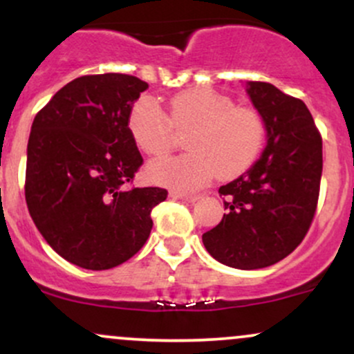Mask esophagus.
I'll use <instances>...</instances> for the list:
<instances>
[{"mask_svg": "<svg viewBox=\"0 0 354 354\" xmlns=\"http://www.w3.org/2000/svg\"><path fill=\"white\" fill-rule=\"evenodd\" d=\"M169 196L174 198V200H183V201H188V203H194L196 200H200L198 194H188V193H183V191H169Z\"/></svg>", "mask_w": 354, "mask_h": 354, "instance_id": "34e87169", "label": "esophagus"}]
</instances>
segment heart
I'll list each match as a JSON object with an SVG mask.
<instances>
[{
  "instance_id": "1",
  "label": "heart",
  "mask_w": 354,
  "mask_h": 354,
  "mask_svg": "<svg viewBox=\"0 0 354 354\" xmlns=\"http://www.w3.org/2000/svg\"><path fill=\"white\" fill-rule=\"evenodd\" d=\"M128 128L138 148L151 156H163L186 136L189 153L160 158L149 163L148 178L174 189L203 188L214 178H234L246 171L265 141L261 116L250 108L208 88L183 91L169 101L168 116L151 98H141L131 108Z\"/></svg>"
}]
</instances>
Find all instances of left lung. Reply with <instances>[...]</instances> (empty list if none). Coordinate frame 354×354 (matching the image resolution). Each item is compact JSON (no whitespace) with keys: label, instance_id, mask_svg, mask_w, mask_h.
I'll return each mask as SVG.
<instances>
[{"label":"left lung","instance_id":"left-lung-1","mask_svg":"<svg viewBox=\"0 0 354 354\" xmlns=\"http://www.w3.org/2000/svg\"><path fill=\"white\" fill-rule=\"evenodd\" d=\"M246 93L265 123L266 146L246 173L219 188L226 214L203 245L223 265L259 270L286 258L310 230L323 141L301 100L261 81H246Z\"/></svg>","mask_w":354,"mask_h":354}]
</instances>
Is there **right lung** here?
I'll use <instances>...</instances> for the list:
<instances>
[{
	"instance_id": "1",
	"label": "right lung",
	"mask_w": 354,
	"mask_h": 354,
	"mask_svg": "<svg viewBox=\"0 0 354 354\" xmlns=\"http://www.w3.org/2000/svg\"><path fill=\"white\" fill-rule=\"evenodd\" d=\"M148 88L136 76H81L35 118L26 151V205L41 236L61 258L101 271L128 261L153 228L163 188H133L143 158L128 128Z\"/></svg>"
}]
</instances>
